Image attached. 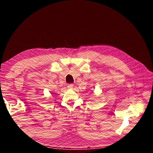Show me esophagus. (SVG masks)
Instances as JSON below:
<instances>
[{
    "mask_svg": "<svg viewBox=\"0 0 153 153\" xmlns=\"http://www.w3.org/2000/svg\"><path fill=\"white\" fill-rule=\"evenodd\" d=\"M67 87L68 88V89H73V84H68V85H67Z\"/></svg>",
    "mask_w": 153,
    "mask_h": 153,
    "instance_id": "1",
    "label": "esophagus"
}]
</instances>
